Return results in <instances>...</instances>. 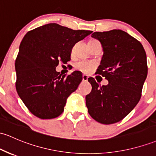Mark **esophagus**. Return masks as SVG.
I'll list each match as a JSON object with an SVG mask.
<instances>
[{
    "label": "esophagus",
    "instance_id": "esophagus-1",
    "mask_svg": "<svg viewBox=\"0 0 156 156\" xmlns=\"http://www.w3.org/2000/svg\"><path fill=\"white\" fill-rule=\"evenodd\" d=\"M82 80H83V81H87V80H88V76H87V75H83V76H82Z\"/></svg>",
    "mask_w": 156,
    "mask_h": 156
}]
</instances>
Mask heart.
<instances>
[{
  "label": "heart",
  "instance_id": "heart-1",
  "mask_svg": "<svg viewBox=\"0 0 156 156\" xmlns=\"http://www.w3.org/2000/svg\"><path fill=\"white\" fill-rule=\"evenodd\" d=\"M95 66V63L92 61L80 60L75 64V68L83 73H89L93 70Z\"/></svg>",
  "mask_w": 156,
  "mask_h": 156
}]
</instances>
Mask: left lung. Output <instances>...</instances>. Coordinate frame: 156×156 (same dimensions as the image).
<instances>
[{"mask_svg":"<svg viewBox=\"0 0 156 156\" xmlns=\"http://www.w3.org/2000/svg\"><path fill=\"white\" fill-rule=\"evenodd\" d=\"M104 55L96 73L109 81L100 86L89 78L92 91L86 96L88 112L101 124L119 122L134 109L139 101L147 75V55L142 44L121 30L96 32Z\"/></svg>","mask_w":156,"mask_h":156,"instance_id":"1","label":"left lung"}]
</instances>
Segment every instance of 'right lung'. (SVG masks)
Returning a JSON list of instances; mask_svg holds the SVG:
<instances>
[{
  "label": "right lung",
  "mask_w": 156,
  "mask_h": 156,
  "mask_svg": "<svg viewBox=\"0 0 156 156\" xmlns=\"http://www.w3.org/2000/svg\"><path fill=\"white\" fill-rule=\"evenodd\" d=\"M92 32L73 30L48 23L27 32L20 44L15 60L18 95L34 115L41 119L58 117L64 111L66 99L82 81L79 71L66 76L55 70L61 61H70L77 42Z\"/></svg>",
  "instance_id": "1"
}]
</instances>
